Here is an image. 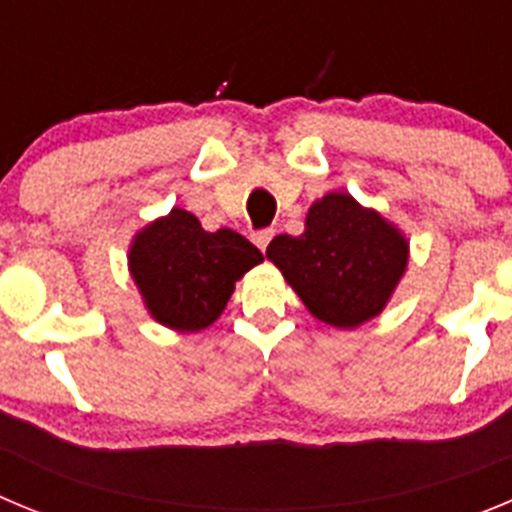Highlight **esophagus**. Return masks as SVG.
I'll use <instances>...</instances> for the list:
<instances>
[{"label": "esophagus", "mask_w": 512, "mask_h": 512, "mask_svg": "<svg viewBox=\"0 0 512 512\" xmlns=\"http://www.w3.org/2000/svg\"><path fill=\"white\" fill-rule=\"evenodd\" d=\"M275 237V229L273 227H267V229H257L255 234H252V242H255L257 247H260L262 252L267 250V245H270V239Z\"/></svg>", "instance_id": "34e87169"}]
</instances>
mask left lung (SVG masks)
Masks as SVG:
<instances>
[{"mask_svg": "<svg viewBox=\"0 0 512 512\" xmlns=\"http://www.w3.org/2000/svg\"><path fill=\"white\" fill-rule=\"evenodd\" d=\"M267 260L316 319L354 329L385 308L408 265V242L377 211L329 193L308 209L306 232L267 245Z\"/></svg>", "mask_w": 512, "mask_h": 512, "instance_id": "1", "label": "left lung"}]
</instances>
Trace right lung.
<instances>
[{
  "label": "right lung",
  "mask_w": 512,
  "mask_h": 512,
  "mask_svg": "<svg viewBox=\"0 0 512 512\" xmlns=\"http://www.w3.org/2000/svg\"><path fill=\"white\" fill-rule=\"evenodd\" d=\"M262 262V252L232 229L204 232L183 209L142 229L132 242L130 270L145 306L178 331L206 329L227 308L234 283Z\"/></svg>",
  "instance_id": "add662e5"
}]
</instances>
